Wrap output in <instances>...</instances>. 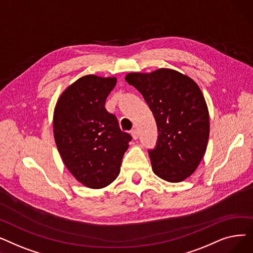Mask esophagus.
<instances>
[{"instance_id": "1", "label": "esophagus", "mask_w": 253, "mask_h": 253, "mask_svg": "<svg viewBox=\"0 0 253 253\" xmlns=\"http://www.w3.org/2000/svg\"><path fill=\"white\" fill-rule=\"evenodd\" d=\"M131 135L133 137V139H137L138 138V131L136 129H133L131 131Z\"/></svg>"}]
</instances>
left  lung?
Segmentation results:
<instances>
[{
    "mask_svg": "<svg viewBox=\"0 0 253 253\" xmlns=\"http://www.w3.org/2000/svg\"><path fill=\"white\" fill-rule=\"evenodd\" d=\"M125 80L141 93L156 119L158 143L149 152L154 173L169 182L187 179L202 161L209 138V112L200 87L171 69L130 73Z\"/></svg>",
    "mask_w": 253,
    "mask_h": 253,
    "instance_id": "obj_1",
    "label": "left lung"
}]
</instances>
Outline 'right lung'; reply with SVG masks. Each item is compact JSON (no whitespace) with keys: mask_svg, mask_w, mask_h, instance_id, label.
Instances as JSON below:
<instances>
[{"mask_svg":"<svg viewBox=\"0 0 253 253\" xmlns=\"http://www.w3.org/2000/svg\"><path fill=\"white\" fill-rule=\"evenodd\" d=\"M116 77L87 75L66 87L53 113V134L62 162L89 189H102L119 175L131 136L106 112Z\"/></svg>","mask_w":253,"mask_h":253,"instance_id":"right-lung-1","label":"right lung"}]
</instances>
